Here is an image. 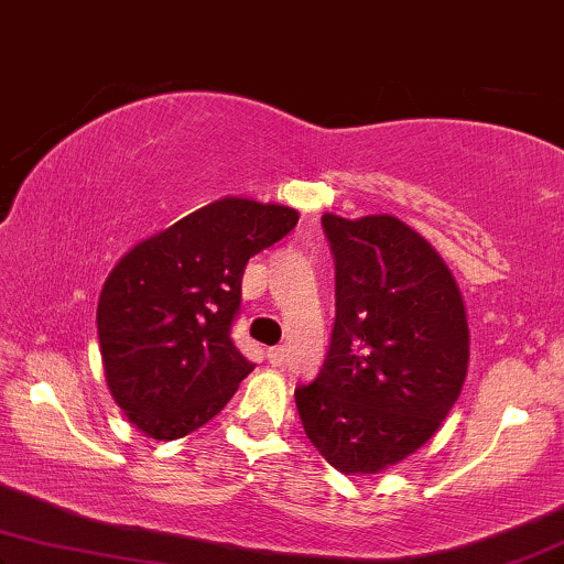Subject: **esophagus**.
<instances>
[{"mask_svg":"<svg viewBox=\"0 0 564 564\" xmlns=\"http://www.w3.org/2000/svg\"><path fill=\"white\" fill-rule=\"evenodd\" d=\"M265 358H268V362L273 365V368H279V365H283V362H285V347H283V345H279V347H271V350L265 352Z\"/></svg>","mask_w":564,"mask_h":564,"instance_id":"1","label":"esophagus"}]
</instances>
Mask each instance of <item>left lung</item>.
I'll use <instances>...</instances> for the list:
<instances>
[{
	"label": "left lung",
	"mask_w": 564,
	"mask_h": 564,
	"mask_svg": "<svg viewBox=\"0 0 564 564\" xmlns=\"http://www.w3.org/2000/svg\"><path fill=\"white\" fill-rule=\"evenodd\" d=\"M335 258V327L296 388L306 437L345 475L401 463L440 430L467 376L465 304L437 250L391 214L322 217Z\"/></svg>",
	"instance_id": "obj_1"
}]
</instances>
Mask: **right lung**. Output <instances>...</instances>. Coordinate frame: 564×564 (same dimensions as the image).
<instances>
[{"label": "right lung", "instance_id": "obj_1", "mask_svg": "<svg viewBox=\"0 0 564 564\" xmlns=\"http://www.w3.org/2000/svg\"><path fill=\"white\" fill-rule=\"evenodd\" d=\"M296 221L291 206L225 196L115 265L97 329L107 386L130 424L178 440L225 409L256 368L232 343L245 265Z\"/></svg>", "mask_w": 564, "mask_h": 564}]
</instances>
